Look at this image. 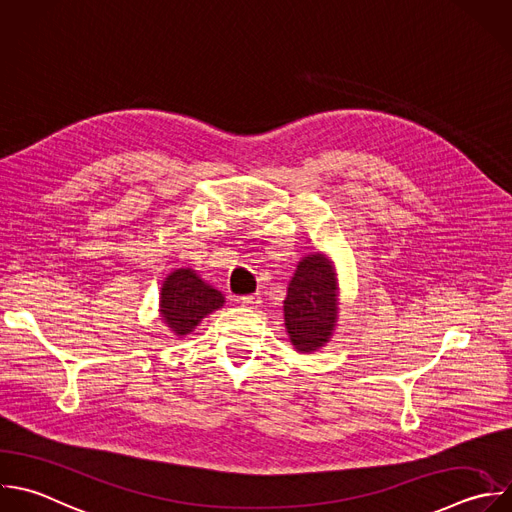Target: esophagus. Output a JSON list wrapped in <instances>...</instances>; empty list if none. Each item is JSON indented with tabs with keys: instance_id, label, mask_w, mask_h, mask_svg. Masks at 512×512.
Here are the masks:
<instances>
[{
	"instance_id": "esophagus-1",
	"label": "esophagus",
	"mask_w": 512,
	"mask_h": 512,
	"mask_svg": "<svg viewBox=\"0 0 512 512\" xmlns=\"http://www.w3.org/2000/svg\"><path fill=\"white\" fill-rule=\"evenodd\" d=\"M260 302H262L260 294H248V296H242V298H240V304L246 306V308H258Z\"/></svg>"
}]
</instances>
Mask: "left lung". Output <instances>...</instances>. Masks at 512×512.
<instances>
[{
  "mask_svg": "<svg viewBox=\"0 0 512 512\" xmlns=\"http://www.w3.org/2000/svg\"><path fill=\"white\" fill-rule=\"evenodd\" d=\"M284 326L296 352L324 348L338 326L340 286L334 262L324 252H310L298 262L284 298Z\"/></svg>",
  "mask_w": 512,
  "mask_h": 512,
  "instance_id": "1",
  "label": "left lung"
}]
</instances>
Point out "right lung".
I'll list each match as a JSON object with an SVG mask.
<instances>
[{"mask_svg": "<svg viewBox=\"0 0 512 512\" xmlns=\"http://www.w3.org/2000/svg\"><path fill=\"white\" fill-rule=\"evenodd\" d=\"M226 298L192 268L172 270L160 288V316L176 338H186L204 318L220 310Z\"/></svg>", "mask_w": 512, "mask_h": 512, "instance_id": "obj_1", "label": "right lung"}]
</instances>
